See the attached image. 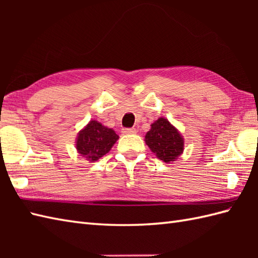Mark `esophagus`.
<instances>
[{"label":"esophagus","mask_w":258,"mask_h":258,"mask_svg":"<svg viewBox=\"0 0 258 258\" xmlns=\"http://www.w3.org/2000/svg\"><path fill=\"white\" fill-rule=\"evenodd\" d=\"M136 132V128L134 127H125L122 130V133L124 134H133Z\"/></svg>","instance_id":"esophagus-1"}]
</instances>
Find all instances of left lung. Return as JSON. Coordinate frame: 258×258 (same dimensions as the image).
I'll list each match as a JSON object with an SVG mask.
<instances>
[{
  "instance_id": "8db88e82",
  "label": "left lung",
  "mask_w": 258,
  "mask_h": 258,
  "mask_svg": "<svg viewBox=\"0 0 258 258\" xmlns=\"http://www.w3.org/2000/svg\"><path fill=\"white\" fill-rule=\"evenodd\" d=\"M145 142L153 153L165 163L176 160L182 154L184 141L171 123L165 118H158L152 124L145 136Z\"/></svg>"
}]
</instances>
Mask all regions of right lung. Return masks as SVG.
I'll return each mask as SVG.
<instances>
[{
  "label": "right lung",
  "mask_w": 258,
  "mask_h": 258,
  "mask_svg": "<svg viewBox=\"0 0 258 258\" xmlns=\"http://www.w3.org/2000/svg\"><path fill=\"white\" fill-rule=\"evenodd\" d=\"M117 140L118 136L112 128L105 127L96 120H91L80 132L76 149L82 156L94 162L105 155Z\"/></svg>",
  "instance_id": "obj_1"
}]
</instances>
